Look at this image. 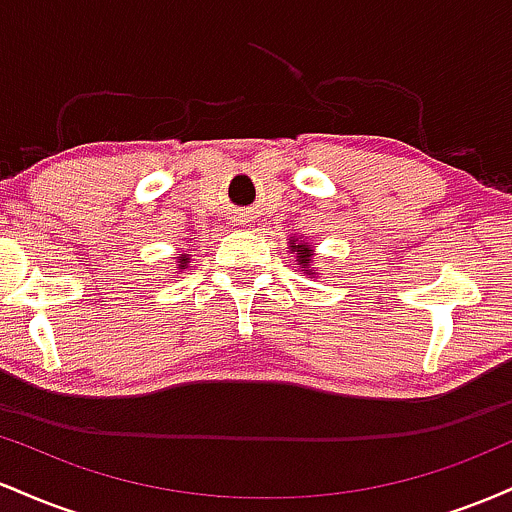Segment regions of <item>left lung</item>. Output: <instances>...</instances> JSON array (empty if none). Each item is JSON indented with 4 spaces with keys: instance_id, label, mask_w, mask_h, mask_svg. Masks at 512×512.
I'll return each instance as SVG.
<instances>
[{
    "instance_id": "obj_1",
    "label": "left lung",
    "mask_w": 512,
    "mask_h": 512,
    "mask_svg": "<svg viewBox=\"0 0 512 512\" xmlns=\"http://www.w3.org/2000/svg\"><path fill=\"white\" fill-rule=\"evenodd\" d=\"M298 247V262H301L303 264V267H308V262H310V250L308 248H305V245H296V243H293L291 245V248L295 250V248ZM305 272H308V269H305Z\"/></svg>"
}]
</instances>
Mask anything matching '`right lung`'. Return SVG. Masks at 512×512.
I'll use <instances>...</instances> for the list:
<instances>
[{
    "instance_id": "add662e5",
    "label": "right lung",
    "mask_w": 512,
    "mask_h": 512,
    "mask_svg": "<svg viewBox=\"0 0 512 512\" xmlns=\"http://www.w3.org/2000/svg\"><path fill=\"white\" fill-rule=\"evenodd\" d=\"M185 262H187V257H185V260H180V269H182V267H185Z\"/></svg>"
}]
</instances>
